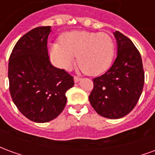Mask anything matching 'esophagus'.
Here are the masks:
<instances>
[{
  "label": "esophagus",
  "instance_id": "esophagus-1",
  "mask_svg": "<svg viewBox=\"0 0 155 155\" xmlns=\"http://www.w3.org/2000/svg\"><path fill=\"white\" fill-rule=\"evenodd\" d=\"M81 81V78L80 77H77V76H74V81L75 82V83H77V82H79V81Z\"/></svg>",
  "mask_w": 155,
  "mask_h": 155
}]
</instances>
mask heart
<instances>
[{
  "label": "heart",
  "mask_w": 155,
  "mask_h": 155,
  "mask_svg": "<svg viewBox=\"0 0 155 155\" xmlns=\"http://www.w3.org/2000/svg\"><path fill=\"white\" fill-rule=\"evenodd\" d=\"M115 51L114 40L106 33L74 31L64 33L61 42L50 45L51 62L58 68L71 70L77 55V63L91 75L103 73L110 66Z\"/></svg>",
  "instance_id": "1"
}]
</instances>
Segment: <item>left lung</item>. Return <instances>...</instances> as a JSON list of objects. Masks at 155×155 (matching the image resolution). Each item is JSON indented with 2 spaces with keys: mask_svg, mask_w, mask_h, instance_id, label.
I'll return each instance as SVG.
<instances>
[{
  "mask_svg": "<svg viewBox=\"0 0 155 155\" xmlns=\"http://www.w3.org/2000/svg\"><path fill=\"white\" fill-rule=\"evenodd\" d=\"M117 56L101 76L94 78L89 101L94 110L108 119L125 116L136 105L144 83L143 63L132 41L120 31L114 32Z\"/></svg>",
  "mask_w": 155,
  "mask_h": 155,
  "instance_id": "left-lung-1",
  "label": "left lung"
}]
</instances>
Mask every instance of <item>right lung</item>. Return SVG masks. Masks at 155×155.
Returning a JSON list of instances; mask_svg holds the SVG:
<instances>
[{"label":"right lung","instance_id":"add662e5","mask_svg":"<svg viewBox=\"0 0 155 155\" xmlns=\"http://www.w3.org/2000/svg\"><path fill=\"white\" fill-rule=\"evenodd\" d=\"M51 26L36 27L15 44L8 64L10 93L20 112L36 123L54 120L64 110L74 79L51 64L47 50Z\"/></svg>","mask_w":155,"mask_h":155}]
</instances>
